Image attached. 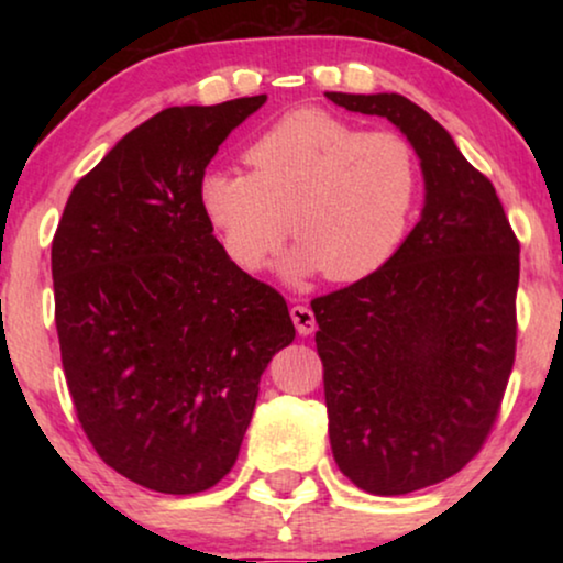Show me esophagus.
I'll return each mask as SVG.
<instances>
[{
  "label": "esophagus",
  "mask_w": 563,
  "mask_h": 563,
  "mask_svg": "<svg viewBox=\"0 0 563 563\" xmlns=\"http://www.w3.org/2000/svg\"><path fill=\"white\" fill-rule=\"evenodd\" d=\"M289 314H291V322H295L299 335H312L314 328H318V322H314V312L310 310V307L295 305L289 310Z\"/></svg>",
  "instance_id": "34e87169"
}]
</instances>
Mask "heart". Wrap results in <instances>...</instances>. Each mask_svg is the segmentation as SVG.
I'll return each mask as SVG.
<instances>
[{
	"label": "heart",
	"mask_w": 563,
	"mask_h": 563,
	"mask_svg": "<svg viewBox=\"0 0 563 563\" xmlns=\"http://www.w3.org/2000/svg\"><path fill=\"white\" fill-rule=\"evenodd\" d=\"M249 174L207 172L199 205L235 266L258 272L289 233L282 274L322 268L333 282L374 274L402 243L420 195L407 137L364 130L322 110H297L243 153Z\"/></svg>",
	"instance_id": "obj_1"
}]
</instances>
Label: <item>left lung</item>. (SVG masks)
Returning a JSON list of instances; mask_svg holds the SVG:
<instances>
[{
    "mask_svg": "<svg viewBox=\"0 0 563 563\" xmlns=\"http://www.w3.org/2000/svg\"><path fill=\"white\" fill-rule=\"evenodd\" d=\"M325 97L389 120L426 181L395 256L312 299L335 464L372 495H410L461 472L497 418L515 361L520 245L492 181L422 107L387 91Z\"/></svg>",
    "mask_w": 563,
    "mask_h": 563,
    "instance_id": "left-lung-1",
    "label": "left lung"
}]
</instances>
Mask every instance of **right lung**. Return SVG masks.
<instances>
[{"label": "right lung", "instance_id": "right-lung-1", "mask_svg": "<svg viewBox=\"0 0 563 563\" xmlns=\"http://www.w3.org/2000/svg\"><path fill=\"white\" fill-rule=\"evenodd\" d=\"M266 95L168 107L79 179L53 238L60 361L99 459L164 495L233 468L287 302L212 235L199 181Z\"/></svg>", "mask_w": 563, "mask_h": 563}]
</instances>
